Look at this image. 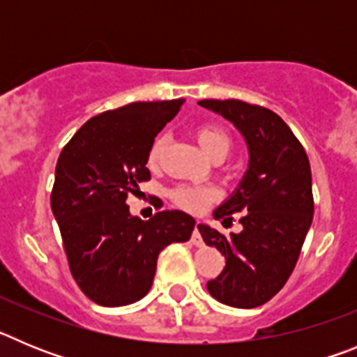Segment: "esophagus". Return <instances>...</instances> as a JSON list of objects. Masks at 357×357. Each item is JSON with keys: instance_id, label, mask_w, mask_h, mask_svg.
I'll return each mask as SVG.
<instances>
[{"instance_id": "obj_1", "label": "esophagus", "mask_w": 357, "mask_h": 357, "mask_svg": "<svg viewBox=\"0 0 357 357\" xmlns=\"http://www.w3.org/2000/svg\"><path fill=\"white\" fill-rule=\"evenodd\" d=\"M200 225H202V222L195 223L193 236H191V239H193V243L197 245V247H202V245H204V241H202V236H200Z\"/></svg>"}]
</instances>
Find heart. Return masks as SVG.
<instances>
[{"instance_id":"1","label":"heart","mask_w":357,"mask_h":357,"mask_svg":"<svg viewBox=\"0 0 357 357\" xmlns=\"http://www.w3.org/2000/svg\"><path fill=\"white\" fill-rule=\"evenodd\" d=\"M195 137H197V143L200 144L202 150L206 151L209 157L227 155V151L230 150L229 134L223 128L216 127V125H200L195 132ZM164 146H166V135H159L151 143L150 150H148V166L150 168L159 166L160 159H162ZM169 197L182 209L191 211V213H200V211L209 206L216 195H214L213 189L206 188V185L181 184L169 191Z\"/></svg>"}]
</instances>
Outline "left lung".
<instances>
[{"instance_id":"1","label":"left lung","mask_w":357,"mask_h":357,"mask_svg":"<svg viewBox=\"0 0 357 357\" xmlns=\"http://www.w3.org/2000/svg\"><path fill=\"white\" fill-rule=\"evenodd\" d=\"M198 105L234 123L250 153L239 188L214 211L223 223L243 213L241 232L223 236L200 225L206 245L225 257L223 272L207 282V291L232 307H257L286 284L313 222L307 153L273 110L241 100H202Z\"/></svg>"}]
</instances>
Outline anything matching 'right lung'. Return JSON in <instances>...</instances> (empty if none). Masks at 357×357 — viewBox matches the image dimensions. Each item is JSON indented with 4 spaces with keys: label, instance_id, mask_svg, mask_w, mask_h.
I'll return each mask as SVG.
<instances>
[{
    "label": "right lung",
    "instance_id": "obj_1",
    "mask_svg": "<svg viewBox=\"0 0 357 357\" xmlns=\"http://www.w3.org/2000/svg\"><path fill=\"white\" fill-rule=\"evenodd\" d=\"M184 100L134 102L82 125L56 160L52 211L73 279L91 301L118 307L141 301L155 277L157 257L191 238L195 218L159 211L132 216L128 195L150 181L148 150Z\"/></svg>",
    "mask_w": 357,
    "mask_h": 357
}]
</instances>
